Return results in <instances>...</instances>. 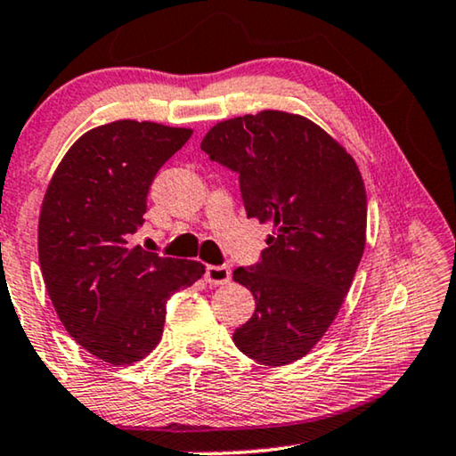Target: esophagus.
I'll list each match as a JSON object with an SVG mask.
<instances>
[{
	"mask_svg": "<svg viewBox=\"0 0 456 456\" xmlns=\"http://www.w3.org/2000/svg\"><path fill=\"white\" fill-rule=\"evenodd\" d=\"M204 279H207L208 285H227L231 281V268H227V266H207Z\"/></svg>",
	"mask_w": 456,
	"mask_h": 456,
	"instance_id": "esophagus-1",
	"label": "esophagus"
}]
</instances>
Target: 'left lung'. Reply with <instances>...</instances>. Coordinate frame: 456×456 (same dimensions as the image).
Here are the masks:
<instances>
[{
	"label": "left lung",
	"mask_w": 456,
	"mask_h": 456,
	"mask_svg": "<svg viewBox=\"0 0 456 456\" xmlns=\"http://www.w3.org/2000/svg\"><path fill=\"white\" fill-rule=\"evenodd\" d=\"M200 149L240 173L248 219L273 227L260 265L233 271L256 299L233 343L265 365L297 362L337 318L362 260L368 200L359 167L312 119L277 109L219 121Z\"/></svg>",
	"instance_id": "1"
}]
</instances>
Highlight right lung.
<instances>
[{"instance_id": "obj_1", "label": "right lung", "mask_w": 456, "mask_h": 456, "mask_svg": "<svg viewBox=\"0 0 456 456\" xmlns=\"http://www.w3.org/2000/svg\"><path fill=\"white\" fill-rule=\"evenodd\" d=\"M190 127L118 119L69 146L38 215L45 287L69 337L113 365L144 359L163 337L167 299L204 274L196 260L130 246L157 171Z\"/></svg>"}]
</instances>
